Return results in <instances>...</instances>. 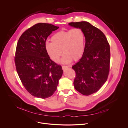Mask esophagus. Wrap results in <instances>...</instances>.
I'll use <instances>...</instances> for the list:
<instances>
[{
	"label": "esophagus",
	"instance_id": "esophagus-1",
	"mask_svg": "<svg viewBox=\"0 0 128 128\" xmlns=\"http://www.w3.org/2000/svg\"><path fill=\"white\" fill-rule=\"evenodd\" d=\"M68 68V67L67 66H62V68L63 70H65V69H67Z\"/></svg>",
	"mask_w": 128,
	"mask_h": 128
}]
</instances>
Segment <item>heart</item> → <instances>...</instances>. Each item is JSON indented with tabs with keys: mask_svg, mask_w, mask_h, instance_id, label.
I'll list each match as a JSON object with an SVG mask.
<instances>
[{
	"mask_svg": "<svg viewBox=\"0 0 128 128\" xmlns=\"http://www.w3.org/2000/svg\"><path fill=\"white\" fill-rule=\"evenodd\" d=\"M50 40L52 42H46L45 49L54 62H59L62 52L64 54L62 59L63 63H69L72 59L79 60L84 52L85 34L80 28L58 31L52 36Z\"/></svg>",
	"mask_w": 128,
	"mask_h": 128,
	"instance_id": "b5f03b06",
	"label": "heart"
}]
</instances>
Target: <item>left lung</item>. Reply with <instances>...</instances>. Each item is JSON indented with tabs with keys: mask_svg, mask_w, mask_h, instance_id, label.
I'll use <instances>...</instances> for the list:
<instances>
[{
	"mask_svg": "<svg viewBox=\"0 0 128 128\" xmlns=\"http://www.w3.org/2000/svg\"><path fill=\"white\" fill-rule=\"evenodd\" d=\"M69 25L81 28L85 34L84 52L72 68L76 74L74 82L75 88L82 94L88 96L97 92L107 80L110 46L104 34L88 22H71Z\"/></svg>",
	"mask_w": 128,
	"mask_h": 128,
	"instance_id": "left-lung-1",
	"label": "left lung"
}]
</instances>
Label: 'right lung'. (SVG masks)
<instances>
[{
    "label": "right lung",
    "instance_id": "obj_1",
    "mask_svg": "<svg viewBox=\"0 0 128 128\" xmlns=\"http://www.w3.org/2000/svg\"><path fill=\"white\" fill-rule=\"evenodd\" d=\"M58 28L50 24H36L24 32L18 42L14 57L16 72L26 90L34 97H50L62 76L61 66L50 59L45 49L48 37Z\"/></svg>",
    "mask_w": 128,
    "mask_h": 128
}]
</instances>
